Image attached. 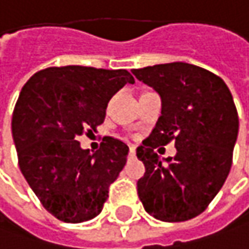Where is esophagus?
Instances as JSON below:
<instances>
[{
	"instance_id": "34e87169",
	"label": "esophagus",
	"mask_w": 249,
	"mask_h": 249,
	"mask_svg": "<svg viewBox=\"0 0 249 249\" xmlns=\"http://www.w3.org/2000/svg\"><path fill=\"white\" fill-rule=\"evenodd\" d=\"M129 154L135 155V146H129Z\"/></svg>"
}]
</instances>
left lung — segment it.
Listing matches in <instances>:
<instances>
[{
  "mask_svg": "<svg viewBox=\"0 0 249 249\" xmlns=\"http://www.w3.org/2000/svg\"><path fill=\"white\" fill-rule=\"evenodd\" d=\"M132 73L162 100V115L137 148L145 165L137 183L139 200L160 221L190 220L207 209L230 173L238 135L232 95L221 77L183 62L132 69ZM170 140L178 152L160 160L154 148Z\"/></svg>",
  "mask_w": 249,
  "mask_h": 249,
  "instance_id": "obj_1",
  "label": "left lung"
}]
</instances>
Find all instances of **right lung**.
<instances>
[{
  "label": "right lung",
  "instance_id": "add662e5",
  "mask_svg": "<svg viewBox=\"0 0 249 249\" xmlns=\"http://www.w3.org/2000/svg\"><path fill=\"white\" fill-rule=\"evenodd\" d=\"M135 80L124 69L48 67L22 87L12 114V138L23 178L42 206L65 223L98 215L129 148L106 137L95 154L77 138L104 123L111 97Z\"/></svg>",
  "mask_w": 249,
  "mask_h": 249
}]
</instances>
